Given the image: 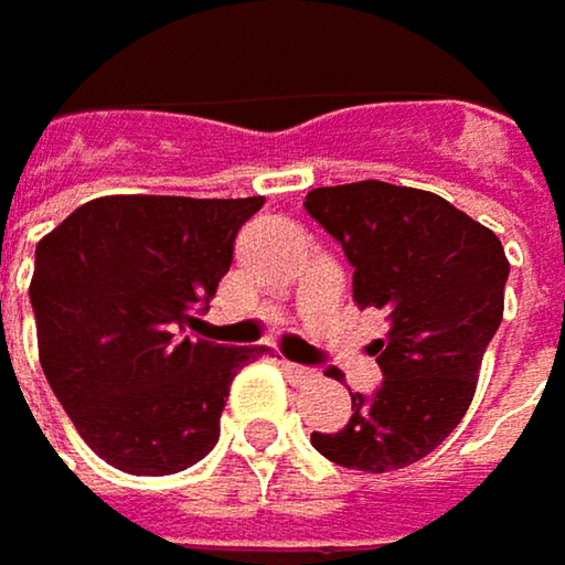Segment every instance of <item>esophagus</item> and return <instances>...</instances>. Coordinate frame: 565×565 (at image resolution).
Returning <instances> with one entry per match:
<instances>
[{
  "instance_id": "esophagus-1",
  "label": "esophagus",
  "mask_w": 565,
  "mask_h": 565,
  "mask_svg": "<svg viewBox=\"0 0 565 565\" xmlns=\"http://www.w3.org/2000/svg\"><path fill=\"white\" fill-rule=\"evenodd\" d=\"M286 373H289L296 383H308V380H315V376H318L315 370H308V366H302V363H286Z\"/></svg>"
}]
</instances>
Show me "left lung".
<instances>
[{
  "instance_id": "1",
  "label": "left lung",
  "mask_w": 565,
  "mask_h": 565,
  "mask_svg": "<svg viewBox=\"0 0 565 565\" xmlns=\"http://www.w3.org/2000/svg\"><path fill=\"white\" fill-rule=\"evenodd\" d=\"M305 212L343 247L353 302L388 315V334L370 343L383 385L350 392V422L311 444L363 472L418 463L463 422L502 324V241L434 192L380 180L311 189Z\"/></svg>"
}]
</instances>
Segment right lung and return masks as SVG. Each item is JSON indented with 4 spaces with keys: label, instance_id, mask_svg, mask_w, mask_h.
<instances>
[{
    "label": "right lung",
    "instance_id": "right-lung-1",
    "mask_svg": "<svg viewBox=\"0 0 565 565\" xmlns=\"http://www.w3.org/2000/svg\"><path fill=\"white\" fill-rule=\"evenodd\" d=\"M263 199L102 195L34 250L41 370L79 437L131 476H170L218 444L224 398L263 347L182 338Z\"/></svg>",
    "mask_w": 565,
    "mask_h": 565
}]
</instances>
